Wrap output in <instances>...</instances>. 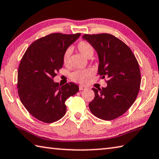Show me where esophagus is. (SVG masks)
Returning a JSON list of instances; mask_svg holds the SVG:
<instances>
[{
  "mask_svg": "<svg viewBox=\"0 0 159 159\" xmlns=\"http://www.w3.org/2000/svg\"><path fill=\"white\" fill-rule=\"evenodd\" d=\"M87 89V88L85 87V86H83V85H80L79 86V90H84Z\"/></svg>",
  "mask_w": 159,
  "mask_h": 159,
  "instance_id": "34e87169",
  "label": "esophagus"
}]
</instances>
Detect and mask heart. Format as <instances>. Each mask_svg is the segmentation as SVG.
<instances>
[{"mask_svg": "<svg viewBox=\"0 0 159 159\" xmlns=\"http://www.w3.org/2000/svg\"><path fill=\"white\" fill-rule=\"evenodd\" d=\"M77 48L79 52L84 56V57L87 58H90L94 54V48L90 43L88 41H80L77 45ZM71 50L70 48L67 49L65 52H64L63 55V62L64 64L66 65L68 64L69 61V57L71 55ZM93 75V72L92 70L90 69H84V70H76V71H74L73 73L71 74V78L74 81L81 83H85L88 81V79Z\"/></svg>", "mask_w": 159, "mask_h": 159, "instance_id": "obj_1", "label": "heart"}]
</instances>
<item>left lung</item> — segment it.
Listing matches in <instances>:
<instances>
[{"instance_id":"obj_1","label":"left lung","mask_w":159,"mask_h":159,"mask_svg":"<svg viewBox=\"0 0 159 159\" xmlns=\"http://www.w3.org/2000/svg\"><path fill=\"white\" fill-rule=\"evenodd\" d=\"M99 57L98 74L107 78L106 88H93L95 98L90 111L102 120H111L128 111L135 101L140 88L141 74L130 48L111 34H84Z\"/></svg>"}]
</instances>
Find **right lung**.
I'll use <instances>...</instances> for the list:
<instances>
[{
	"instance_id": "1",
	"label": "right lung",
	"mask_w": 159,
	"mask_h": 159,
	"mask_svg": "<svg viewBox=\"0 0 159 159\" xmlns=\"http://www.w3.org/2000/svg\"><path fill=\"white\" fill-rule=\"evenodd\" d=\"M80 36L50 34L32 43L18 69L17 88L20 100L36 119L50 123L66 114L65 101L79 90L73 83L60 86L53 81L63 66V55Z\"/></svg>"
}]
</instances>
